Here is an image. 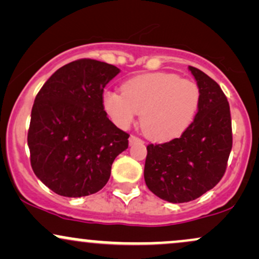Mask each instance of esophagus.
I'll return each mask as SVG.
<instances>
[{
	"label": "esophagus",
	"instance_id": "obj_1",
	"mask_svg": "<svg viewBox=\"0 0 259 259\" xmlns=\"http://www.w3.org/2000/svg\"><path fill=\"white\" fill-rule=\"evenodd\" d=\"M135 142H142V140L140 139V138H138V136L132 135V136H130V138H129V144L133 145V144H135Z\"/></svg>",
	"mask_w": 259,
	"mask_h": 259
}]
</instances>
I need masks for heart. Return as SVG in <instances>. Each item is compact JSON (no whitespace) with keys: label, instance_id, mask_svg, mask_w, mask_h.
Segmentation results:
<instances>
[{"label":"heart","instance_id":"heart-1","mask_svg":"<svg viewBox=\"0 0 259 259\" xmlns=\"http://www.w3.org/2000/svg\"><path fill=\"white\" fill-rule=\"evenodd\" d=\"M200 100V88L194 80L157 72L126 80L121 95L106 92L103 107L120 127L129 126L140 113L145 135L154 141H168L180 136L194 121Z\"/></svg>","mask_w":259,"mask_h":259}]
</instances>
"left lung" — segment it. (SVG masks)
Here are the masks:
<instances>
[{
  "label": "left lung",
  "mask_w": 259,
  "mask_h": 259,
  "mask_svg": "<svg viewBox=\"0 0 259 259\" xmlns=\"http://www.w3.org/2000/svg\"><path fill=\"white\" fill-rule=\"evenodd\" d=\"M201 92L194 121L180 138L150 144L144 177L154 195L171 203L196 200L213 189L227 170L233 147L230 107L212 78L190 65Z\"/></svg>",
  "instance_id": "1"
}]
</instances>
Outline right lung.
Masks as SVG:
<instances>
[{
	"label": "right lung",
	"mask_w": 259,
	"mask_h": 259,
	"mask_svg": "<svg viewBox=\"0 0 259 259\" xmlns=\"http://www.w3.org/2000/svg\"><path fill=\"white\" fill-rule=\"evenodd\" d=\"M120 70L82 58L59 68L45 82L31 109L28 145L34 173L65 197L100 191L112 163L129 146V134L107 117L103 89Z\"/></svg>",
	"instance_id": "add662e5"
}]
</instances>
